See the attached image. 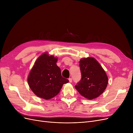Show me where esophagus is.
Wrapping results in <instances>:
<instances>
[{
	"mask_svg": "<svg viewBox=\"0 0 133 133\" xmlns=\"http://www.w3.org/2000/svg\"><path fill=\"white\" fill-rule=\"evenodd\" d=\"M69 81L70 83H71L72 82V79L71 78H69Z\"/></svg>",
	"mask_w": 133,
	"mask_h": 133,
	"instance_id": "1",
	"label": "esophagus"
}]
</instances>
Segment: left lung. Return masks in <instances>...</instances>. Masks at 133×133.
I'll return each mask as SVG.
<instances>
[{"label":"left lung","mask_w":133,"mask_h":133,"mask_svg":"<svg viewBox=\"0 0 133 133\" xmlns=\"http://www.w3.org/2000/svg\"><path fill=\"white\" fill-rule=\"evenodd\" d=\"M82 79L75 89L85 98L92 100L98 98L107 88L108 78L101 65L92 57L80 60Z\"/></svg>","instance_id":"1"}]
</instances>
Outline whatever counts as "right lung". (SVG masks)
Here are the masks:
<instances>
[{
    "label": "right lung",
    "mask_w": 133,
    "mask_h": 133,
    "mask_svg": "<svg viewBox=\"0 0 133 133\" xmlns=\"http://www.w3.org/2000/svg\"><path fill=\"white\" fill-rule=\"evenodd\" d=\"M58 58L45 52L34 63L28 76V83L38 97L45 100L59 94L64 84L69 82L62 76L57 65Z\"/></svg>",
    "instance_id": "add662e5"
}]
</instances>
